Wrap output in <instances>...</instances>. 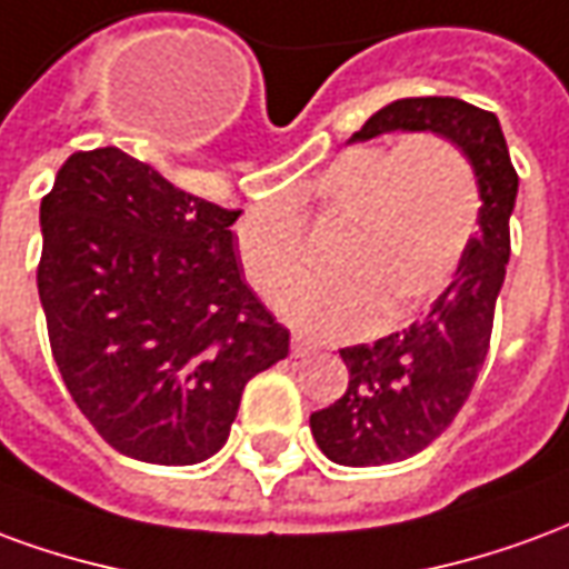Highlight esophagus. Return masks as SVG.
<instances>
[{
    "mask_svg": "<svg viewBox=\"0 0 569 569\" xmlns=\"http://www.w3.org/2000/svg\"><path fill=\"white\" fill-rule=\"evenodd\" d=\"M317 353V341L308 335H292V357H310Z\"/></svg>",
    "mask_w": 569,
    "mask_h": 569,
    "instance_id": "obj_1",
    "label": "esophagus"
}]
</instances>
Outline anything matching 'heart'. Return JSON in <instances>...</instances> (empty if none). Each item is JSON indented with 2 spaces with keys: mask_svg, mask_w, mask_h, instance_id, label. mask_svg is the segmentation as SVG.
Returning a JSON list of instances; mask_svg holds the SVG:
<instances>
[{
  "mask_svg": "<svg viewBox=\"0 0 569 569\" xmlns=\"http://www.w3.org/2000/svg\"><path fill=\"white\" fill-rule=\"evenodd\" d=\"M481 219L469 154L448 137L357 146L286 203H259L237 222V259L261 298H280L313 264L308 228L333 234L332 277L298 289L283 313L326 335L393 329L451 283Z\"/></svg>",
  "mask_w": 569,
  "mask_h": 569,
  "instance_id": "b5f03b06",
  "label": "heart"
}]
</instances>
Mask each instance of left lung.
I'll list each match as a JSON object with an SVG mask.
<instances>
[{
  "label": "left lung",
  "instance_id": "obj_1",
  "mask_svg": "<svg viewBox=\"0 0 569 569\" xmlns=\"http://www.w3.org/2000/svg\"><path fill=\"white\" fill-rule=\"evenodd\" d=\"M390 130H432L457 142L478 173L481 219L453 280L420 320L375 345L341 350L350 371L345 396L310 415L320 451L341 466L408 460L451 427L488 357L509 264L518 173L497 116L457 97H408L375 112L353 140Z\"/></svg>",
  "mask_w": 569,
  "mask_h": 569
}]
</instances>
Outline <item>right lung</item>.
Returning a JSON list of instances; mask_svg holds the SVG:
<instances>
[{"instance_id": "right-lung-1", "label": "right lung", "mask_w": 569, "mask_h": 569, "mask_svg": "<svg viewBox=\"0 0 569 569\" xmlns=\"http://www.w3.org/2000/svg\"><path fill=\"white\" fill-rule=\"evenodd\" d=\"M237 216L116 146L69 154L42 198L51 353L81 415L133 460L212 457L249 378L289 357V329L240 277Z\"/></svg>"}]
</instances>
